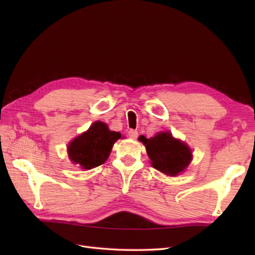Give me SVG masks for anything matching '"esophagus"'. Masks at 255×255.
<instances>
[{
    "mask_svg": "<svg viewBox=\"0 0 255 255\" xmlns=\"http://www.w3.org/2000/svg\"><path fill=\"white\" fill-rule=\"evenodd\" d=\"M128 136L130 137V138H132V139L137 138L138 137V131L134 130V129H130V130L128 131Z\"/></svg>",
    "mask_w": 255,
    "mask_h": 255,
    "instance_id": "obj_1",
    "label": "esophagus"
}]
</instances>
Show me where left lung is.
Listing matches in <instances>:
<instances>
[{"instance_id":"1","label":"left lung","mask_w":255,"mask_h":255,"mask_svg":"<svg viewBox=\"0 0 255 255\" xmlns=\"http://www.w3.org/2000/svg\"><path fill=\"white\" fill-rule=\"evenodd\" d=\"M140 141L145 145L152 166L166 175H177L192 160L191 149L170 132H161L150 139L142 136Z\"/></svg>"}]
</instances>
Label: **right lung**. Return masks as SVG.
<instances>
[{
	"instance_id": "1",
	"label": "right lung",
	"mask_w": 255,
	"mask_h": 255,
	"mask_svg": "<svg viewBox=\"0 0 255 255\" xmlns=\"http://www.w3.org/2000/svg\"><path fill=\"white\" fill-rule=\"evenodd\" d=\"M122 134L111 131L102 122L94 123L86 132L69 144V156L74 164L82 169H93L104 163L111 153L113 144Z\"/></svg>"
}]
</instances>
